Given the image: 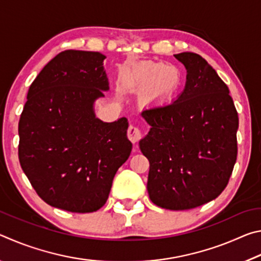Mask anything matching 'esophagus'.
<instances>
[{"label": "esophagus", "mask_w": 261, "mask_h": 261, "mask_svg": "<svg viewBox=\"0 0 261 261\" xmlns=\"http://www.w3.org/2000/svg\"><path fill=\"white\" fill-rule=\"evenodd\" d=\"M127 137L131 141L137 143L141 138V131L139 130V127L136 125H130L129 129H127Z\"/></svg>", "instance_id": "1"}]
</instances>
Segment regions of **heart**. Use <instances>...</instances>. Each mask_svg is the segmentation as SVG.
<instances>
[{
  "mask_svg": "<svg viewBox=\"0 0 261 261\" xmlns=\"http://www.w3.org/2000/svg\"><path fill=\"white\" fill-rule=\"evenodd\" d=\"M131 81L140 88L151 87L152 91L170 95L180 83L179 71L162 62L143 61L131 70Z\"/></svg>",
  "mask_w": 261,
  "mask_h": 261,
  "instance_id": "1",
  "label": "heart"
}]
</instances>
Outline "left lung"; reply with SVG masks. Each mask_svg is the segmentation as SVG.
Here are the masks:
<instances>
[{
  "label": "left lung",
  "instance_id": "8db88e82",
  "mask_svg": "<svg viewBox=\"0 0 261 261\" xmlns=\"http://www.w3.org/2000/svg\"><path fill=\"white\" fill-rule=\"evenodd\" d=\"M187 69L173 102L143 112L151 125L139 141L148 159L149 199L166 210L201 206L227 187L237 158L238 115L229 88L196 53L174 55Z\"/></svg>",
  "mask_w": 261,
  "mask_h": 261
}]
</instances>
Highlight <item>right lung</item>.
Returning a JSON list of instances; mask_svg holds the SVG:
<instances>
[{
  "label": "right lung",
  "instance_id": "1",
  "mask_svg": "<svg viewBox=\"0 0 261 261\" xmlns=\"http://www.w3.org/2000/svg\"><path fill=\"white\" fill-rule=\"evenodd\" d=\"M99 51L64 50L28 92L18 124L21 169L43 201L91 213L108 199L114 176L130 156L126 117L103 122L94 103L109 90Z\"/></svg>",
  "mask_w": 261,
  "mask_h": 261
}]
</instances>
